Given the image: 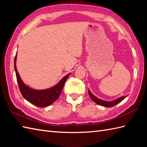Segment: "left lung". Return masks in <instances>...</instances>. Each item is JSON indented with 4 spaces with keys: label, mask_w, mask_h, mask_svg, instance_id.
Wrapping results in <instances>:
<instances>
[{
    "label": "left lung",
    "mask_w": 147,
    "mask_h": 147,
    "mask_svg": "<svg viewBox=\"0 0 147 147\" xmlns=\"http://www.w3.org/2000/svg\"><path fill=\"white\" fill-rule=\"evenodd\" d=\"M88 93H89V95L90 97H91L92 100L95 102L96 104H97L98 105H100L102 106H104V107H112V106H114L115 105H116L119 103L121 102V101H123V100L125 98L126 96H121L119 98H117V99L114 100H112V101H105L104 100H102V99H100L96 97L94 95H93V93L90 91L88 90Z\"/></svg>",
    "instance_id": "obj_1"
}]
</instances>
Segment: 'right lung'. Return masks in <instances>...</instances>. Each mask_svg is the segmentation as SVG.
I'll use <instances>...</instances> for the list:
<instances>
[{"label": "right lung", "instance_id": "1", "mask_svg": "<svg viewBox=\"0 0 147 147\" xmlns=\"http://www.w3.org/2000/svg\"><path fill=\"white\" fill-rule=\"evenodd\" d=\"M17 54L14 58V69L19 88L22 95L27 101L39 107H45L54 103L61 95L65 81L71 73L65 76L54 86L45 90H35L25 85L22 81L16 68Z\"/></svg>", "mask_w": 147, "mask_h": 147}]
</instances>
